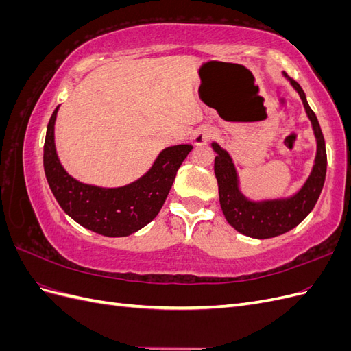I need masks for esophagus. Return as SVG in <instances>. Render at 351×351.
Instances as JSON below:
<instances>
[{
    "mask_svg": "<svg viewBox=\"0 0 351 351\" xmlns=\"http://www.w3.org/2000/svg\"><path fill=\"white\" fill-rule=\"evenodd\" d=\"M214 136H215V132L212 129H202L195 134L193 142H195V145H205L210 139H214Z\"/></svg>",
    "mask_w": 351,
    "mask_h": 351,
    "instance_id": "1",
    "label": "esophagus"
}]
</instances>
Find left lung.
<instances>
[{"mask_svg":"<svg viewBox=\"0 0 351 351\" xmlns=\"http://www.w3.org/2000/svg\"><path fill=\"white\" fill-rule=\"evenodd\" d=\"M284 76L291 83L295 92L300 95L316 139L315 164L311 176L307 177L299 192L281 199L250 200L241 193L237 169L234 162H232V158L217 142H212V147L217 152L214 169L218 182L222 214H224L231 227H234L241 234L252 239L277 237L299 226L316 205L325 183L326 149L319 121H317L315 112L307 104L306 95L300 84L287 76L285 73Z\"/></svg>","mask_w":351,"mask_h":351,"instance_id":"obj_1","label":"left lung"}]
</instances>
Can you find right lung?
<instances>
[{
	"label": "right lung",
	"instance_id": "add662e5",
	"mask_svg": "<svg viewBox=\"0 0 351 351\" xmlns=\"http://www.w3.org/2000/svg\"><path fill=\"white\" fill-rule=\"evenodd\" d=\"M57 112H52L44 145V169L52 195L62 210L82 227L107 237H125L158 215L169 193L177 169L183 164L192 145L168 146L159 152L149 171L136 182L121 187L84 184L71 177L61 165L54 127Z\"/></svg>",
	"mask_w": 351,
	"mask_h": 351
}]
</instances>
